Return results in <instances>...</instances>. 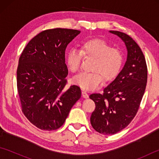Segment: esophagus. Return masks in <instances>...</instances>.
<instances>
[{"mask_svg":"<svg viewBox=\"0 0 159 159\" xmlns=\"http://www.w3.org/2000/svg\"><path fill=\"white\" fill-rule=\"evenodd\" d=\"M82 96L84 98H88V94H87V93L85 92V91H83L82 92Z\"/></svg>","mask_w":159,"mask_h":159,"instance_id":"obj_1","label":"esophagus"}]
</instances>
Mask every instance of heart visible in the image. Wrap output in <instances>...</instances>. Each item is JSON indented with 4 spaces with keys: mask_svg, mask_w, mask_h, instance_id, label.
<instances>
[{
    "mask_svg": "<svg viewBox=\"0 0 159 159\" xmlns=\"http://www.w3.org/2000/svg\"><path fill=\"white\" fill-rule=\"evenodd\" d=\"M94 59L91 70L81 72L74 78V82L83 89H93L103 79L109 81L113 79L121 69L124 55L121 50L112 47L102 39H93L83 42L80 50L70 49L66 56V63L72 73L80 70L83 58Z\"/></svg>",
    "mask_w": 159,
    "mask_h": 159,
    "instance_id": "obj_1",
    "label": "heart"
}]
</instances>
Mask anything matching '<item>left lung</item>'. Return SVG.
I'll use <instances>...</instances> for the list:
<instances>
[{
  "mask_svg": "<svg viewBox=\"0 0 159 159\" xmlns=\"http://www.w3.org/2000/svg\"><path fill=\"white\" fill-rule=\"evenodd\" d=\"M124 42L127 61L119 74L103 93H93L89 98L96 108L90 117L94 130L105 135L123 130L135 117L146 90L148 68L142 50L129 35L110 31Z\"/></svg>",
  "mask_w": 159,
  "mask_h": 159,
  "instance_id": "1",
  "label": "left lung"
}]
</instances>
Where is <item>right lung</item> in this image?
Returning a JSON list of instances; mask_svg holds the SVG:
<instances>
[{"instance_id": "1", "label": "right lung", "mask_w": 159, "mask_h": 159, "mask_svg": "<svg viewBox=\"0 0 159 159\" xmlns=\"http://www.w3.org/2000/svg\"><path fill=\"white\" fill-rule=\"evenodd\" d=\"M80 33L61 28L45 30L30 40L20 56L17 88L22 111L39 129L59 128L81 96L79 86L66 87V49Z\"/></svg>"}]
</instances>
